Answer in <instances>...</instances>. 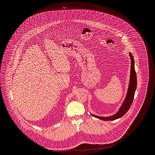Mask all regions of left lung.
I'll use <instances>...</instances> for the list:
<instances>
[{"mask_svg": "<svg viewBox=\"0 0 155 155\" xmlns=\"http://www.w3.org/2000/svg\"><path fill=\"white\" fill-rule=\"evenodd\" d=\"M130 56L131 57V76H130V85L129 88L128 90V93L126 97V98L122 105L121 107L120 108L119 111L113 116L110 117H100L98 116H95L92 114L93 116L98 118L101 120H113L117 119H119L122 117L131 107L133 100L134 98V94L137 88V74L134 68V60L133 55L131 53H130Z\"/></svg>", "mask_w": 155, "mask_h": 155, "instance_id": "left-lung-1", "label": "left lung"}]
</instances>
